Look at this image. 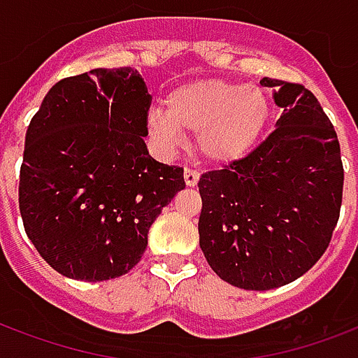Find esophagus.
Wrapping results in <instances>:
<instances>
[{
  "mask_svg": "<svg viewBox=\"0 0 358 358\" xmlns=\"http://www.w3.org/2000/svg\"><path fill=\"white\" fill-rule=\"evenodd\" d=\"M184 180H186L187 186H197V182H199V172L195 171V169H186V171H184Z\"/></svg>",
  "mask_w": 358,
  "mask_h": 358,
  "instance_id": "34e87169",
  "label": "esophagus"
}]
</instances>
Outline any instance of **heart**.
<instances>
[{
  "label": "heart",
  "instance_id": "b5f03b06",
  "mask_svg": "<svg viewBox=\"0 0 358 358\" xmlns=\"http://www.w3.org/2000/svg\"><path fill=\"white\" fill-rule=\"evenodd\" d=\"M266 92L224 79H201L182 85L166 96V108H152L148 131L163 152L184 144V131L197 134L201 153L229 163L254 148L269 121Z\"/></svg>",
  "mask_w": 358,
  "mask_h": 358
}]
</instances>
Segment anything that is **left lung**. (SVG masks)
Instances as JSON below:
<instances>
[{
    "label": "left lung",
    "mask_w": 358,
    "mask_h": 358,
    "mask_svg": "<svg viewBox=\"0 0 358 358\" xmlns=\"http://www.w3.org/2000/svg\"><path fill=\"white\" fill-rule=\"evenodd\" d=\"M282 115L245 157L199 178V245L220 279L245 290L292 282L320 260L340 218L334 125L301 83L264 78Z\"/></svg>",
    "instance_id": "left-lung-1"
}]
</instances>
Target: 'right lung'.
Instances as JSON below:
<instances>
[{
    "label": "right lung",
    "instance_id": "obj_1",
    "mask_svg": "<svg viewBox=\"0 0 358 358\" xmlns=\"http://www.w3.org/2000/svg\"><path fill=\"white\" fill-rule=\"evenodd\" d=\"M150 106L134 68H98L52 85L31 117L18 206L28 239L64 277L129 273L163 206L186 187L182 166L148 152Z\"/></svg>",
    "mask_w": 358,
    "mask_h": 358
}]
</instances>
